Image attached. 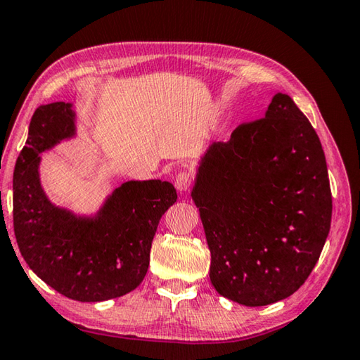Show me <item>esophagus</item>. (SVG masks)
<instances>
[{
	"instance_id": "esophagus-1",
	"label": "esophagus",
	"mask_w": 360,
	"mask_h": 360,
	"mask_svg": "<svg viewBox=\"0 0 360 360\" xmlns=\"http://www.w3.org/2000/svg\"><path fill=\"white\" fill-rule=\"evenodd\" d=\"M191 185V174L190 172H180L175 176V188L176 191L185 193Z\"/></svg>"
}]
</instances>
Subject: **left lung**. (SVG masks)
<instances>
[{"instance_id": "obj_1", "label": "left lung", "mask_w": 360, "mask_h": 360, "mask_svg": "<svg viewBox=\"0 0 360 360\" xmlns=\"http://www.w3.org/2000/svg\"><path fill=\"white\" fill-rule=\"evenodd\" d=\"M191 198L212 255V285L240 305H270L297 291L330 231L324 151L285 93H275L264 118L210 145Z\"/></svg>"}]
</instances>
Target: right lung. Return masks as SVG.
I'll use <instances>...</instances> for the list:
<instances>
[{
  "mask_svg": "<svg viewBox=\"0 0 360 360\" xmlns=\"http://www.w3.org/2000/svg\"><path fill=\"white\" fill-rule=\"evenodd\" d=\"M71 103L36 109L14 170V232L30 269L55 291L79 302H103L141 285L161 217L175 204L172 184L129 180L94 215L55 205L41 185V153L75 137Z\"/></svg>",
  "mask_w": 360,
  "mask_h": 360,
  "instance_id": "1",
  "label": "right lung"
}]
</instances>
